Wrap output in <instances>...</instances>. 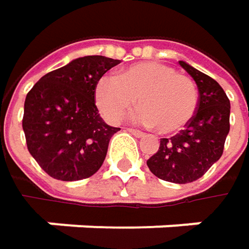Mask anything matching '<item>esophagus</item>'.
Masks as SVG:
<instances>
[{
    "instance_id": "34e87169",
    "label": "esophagus",
    "mask_w": 249,
    "mask_h": 249,
    "mask_svg": "<svg viewBox=\"0 0 249 249\" xmlns=\"http://www.w3.org/2000/svg\"><path fill=\"white\" fill-rule=\"evenodd\" d=\"M126 131L131 132V134H132L134 137H137V138H144V137H145L144 132H141V131H138V129H134V128H126Z\"/></svg>"
}]
</instances>
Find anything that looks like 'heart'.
<instances>
[{"label": "heart", "instance_id": "b5f03b06", "mask_svg": "<svg viewBox=\"0 0 249 249\" xmlns=\"http://www.w3.org/2000/svg\"><path fill=\"white\" fill-rule=\"evenodd\" d=\"M141 105L132 120L156 126L161 134L183 129L197 108V88L172 66L159 62H141L123 69L117 77L104 76L95 88V102L104 118L120 123L135 105Z\"/></svg>", "mask_w": 249, "mask_h": 249}]
</instances>
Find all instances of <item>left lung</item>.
<instances>
[{
    "instance_id": "left-lung-1",
    "label": "left lung",
    "mask_w": 249,
    "mask_h": 249,
    "mask_svg": "<svg viewBox=\"0 0 249 249\" xmlns=\"http://www.w3.org/2000/svg\"><path fill=\"white\" fill-rule=\"evenodd\" d=\"M178 65L196 82L197 108L184 129L160 140L159 151L147 160V166L161 180L184 184L202 177L221 159L229 132L231 104L215 79L183 60Z\"/></svg>"
}]
</instances>
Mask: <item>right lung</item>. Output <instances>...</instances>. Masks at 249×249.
Here are the masks:
<instances>
[{"instance_id":"1","label":"right lung","mask_w":249,"mask_h":249,"mask_svg":"<svg viewBox=\"0 0 249 249\" xmlns=\"http://www.w3.org/2000/svg\"><path fill=\"white\" fill-rule=\"evenodd\" d=\"M120 60L83 56L44 75L27 93L23 129L27 148L53 178L73 181L96 173L120 128L95 105L98 80Z\"/></svg>"}]
</instances>
